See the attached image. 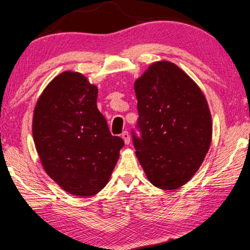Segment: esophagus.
Instances as JSON below:
<instances>
[{
    "mask_svg": "<svg viewBox=\"0 0 250 250\" xmlns=\"http://www.w3.org/2000/svg\"><path fill=\"white\" fill-rule=\"evenodd\" d=\"M122 137H123V140H124L125 144H129V142H131V137H129V134H128L127 131L123 132Z\"/></svg>",
    "mask_w": 250,
    "mask_h": 250,
    "instance_id": "1",
    "label": "esophagus"
}]
</instances>
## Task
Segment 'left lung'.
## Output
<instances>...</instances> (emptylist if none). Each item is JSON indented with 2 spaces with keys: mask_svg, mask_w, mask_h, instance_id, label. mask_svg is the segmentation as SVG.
<instances>
[{
  "mask_svg": "<svg viewBox=\"0 0 250 250\" xmlns=\"http://www.w3.org/2000/svg\"><path fill=\"white\" fill-rule=\"evenodd\" d=\"M141 137L136 157L149 182L170 190L185 185L211 146L212 117L204 93L168 61L151 64L134 83Z\"/></svg>",
  "mask_w": 250,
  "mask_h": 250,
  "instance_id": "1",
  "label": "left lung"
}]
</instances>
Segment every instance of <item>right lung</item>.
Here are the masks:
<instances>
[{
  "label": "right lung",
  "mask_w": 250,
  "mask_h": 250,
  "mask_svg": "<svg viewBox=\"0 0 250 250\" xmlns=\"http://www.w3.org/2000/svg\"><path fill=\"white\" fill-rule=\"evenodd\" d=\"M98 88L79 72L53 79L37 100L32 136L42 168L62 189L92 196L109 182L124 141L97 107Z\"/></svg>",
  "instance_id": "add662e5"
}]
</instances>
